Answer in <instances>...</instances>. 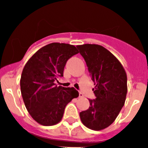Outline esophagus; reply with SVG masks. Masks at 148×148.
I'll use <instances>...</instances> for the list:
<instances>
[{"instance_id":"esophagus-1","label":"esophagus","mask_w":148,"mask_h":148,"mask_svg":"<svg viewBox=\"0 0 148 148\" xmlns=\"http://www.w3.org/2000/svg\"><path fill=\"white\" fill-rule=\"evenodd\" d=\"M79 98H81V97H83V94H82V93H81V92H79Z\"/></svg>"}]
</instances>
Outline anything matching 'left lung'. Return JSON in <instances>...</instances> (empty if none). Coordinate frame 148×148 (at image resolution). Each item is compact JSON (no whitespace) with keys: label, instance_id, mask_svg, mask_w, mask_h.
<instances>
[{"label":"left lung","instance_id":"left-lung-1","mask_svg":"<svg viewBox=\"0 0 148 148\" xmlns=\"http://www.w3.org/2000/svg\"><path fill=\"white\" fill-rule=\"evenodd\" d=\"M94 82L95 99L79 113L84 125L94 130L106 128L115 121L125 105L127 74L121 62L103 46L97 44L77 46Z\"/></svg>","mask_w":148,"mask_h":148}]
</instances>
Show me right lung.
Wrapping results in <instances>:
<instances>
[{
    "label": "right lung",
    "instance_id": "right-lung-1",
    "mask_svg": "<svg viewBox=\"0 0 148 148\" xmlns=\"http://www.w3.org/2000/svg\"><path fill=\"white\" fill-rule=\"evenodd\" d=\"M77 53L73 45L52 42L36 51L23 69V99L29 114L42 125H54L60 122L68 103L79 96L74 88L54 83L57 77L63 76L68 60Z\"/></svg>",
    "mask_w": 148,
    "mask_h": 148
}]
</instances>
